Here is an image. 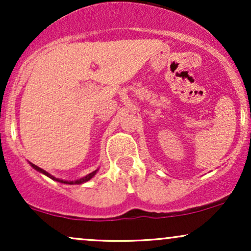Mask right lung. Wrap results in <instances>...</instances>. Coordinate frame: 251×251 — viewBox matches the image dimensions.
Returning <instances> with one entry per match:
<instances>
[{"mask_svg": "<svg viewBox=\"0 0 251 251\" xmlns=\"http://www.w3.org/2000/svg\"><path fill=\"white\" fill-rule=\"evenodd\" d=\"M30 165L33 166L34 169L36 170V171H39V172H41V174H43V175H46L47 176V177H50V178H51V179H54V180H56V181H60V183H65V184H82V183H85V181H87V180H89L91 179L92 177H93L94 175L97 174L98 172V170H96V171H93V172H91V174L89 175H87V176H85V177H82V178H80V179H76V180H72V181H68V180H63V179H59V178H55L54 177V176H51V175H50L48 174V172H46L45 170H42L41 168H39V166H36L35 164H31L30 163Z\"/></svg>", "mask_w": 251, "mask_h": 251, "instance_id": "obj_1", "label": "right lung"}]
</instances>
